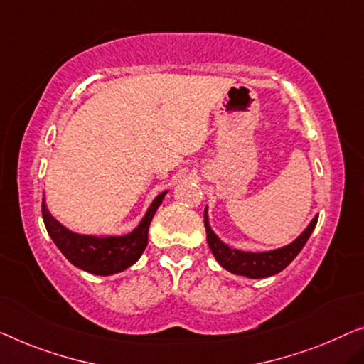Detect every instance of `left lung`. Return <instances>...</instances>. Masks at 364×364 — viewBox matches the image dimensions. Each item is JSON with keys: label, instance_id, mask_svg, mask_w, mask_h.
I'll use <instances>...</instances> for the list:
<instances>
[{"label": "left lung", "instance_id": "1", "mask_svg": "<svg viewBox=\"0 0 364 364\" xmlns=\"http://www.w3.org/2000/svg\"><path fill=\"white\" fill-rule=\"evenodd\" d=\"M316 215L311 220V224L307 225V229L302 232V234L296 238L294 242H291L289 245L276 248V250L269 252H242L235 250V248H230L225 245L224 242L217 237L213 229L209 225V217H208V208L204 209V225H205V234H208V243L210 252L217 259V263L220 264L222 268L234 274L247 276V278L258 279V278H268V276H273L279 271H283L287 264H289L292 259H294L299 252L306 245V242L311 237L312 230L316 229L317 225Z\"/></svg>", "mask_w": 364, "mask_h": 364}]
</instances>
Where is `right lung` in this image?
<instances>
[{"label": "right lung", "mask_w": 364, "mask_h": 364, "mask_svg": "<svg viewBox=\"0 0 364 364\" xmlns=\"http://www.w3.org/2000/svg\"><path fill=\"white\" fill-rule=\"evenodd\" d=\"M168 191L160 193L150 204L147 214L140 224L127 235H81L68 230L47 210L42 199L43 224L53 243L58 247L65 258L75 267L88 271L91 274L109 276L121 273L137 262L149 243V227L159 205Z\"/></svg>", "instance_id": "1"}]
</instances>
